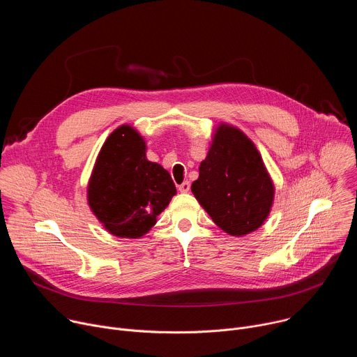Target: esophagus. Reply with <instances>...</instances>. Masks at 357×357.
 Listing matches in <instances>:
<instances>
[{"label":"esophagus","instance_id":"1","mask_svg":"<svg viewBox=\"0 0 357 357\" xmlns=\"http://www.w3.org/2000/svg\"><path fill=\"white\" fill-rule=\"evenodd\" d=\"M189 189H190V182H189V181H185L183 183H181V185L178 186V190L182 192V193L189 192Z\"/></svg>","mask_w":357,"mask_h":357}]
</instances>
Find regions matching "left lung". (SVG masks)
Segmentation results:
<instances>
[{"mask_svg": "<svg viewBox=\"0 0 357 357\" xmlns=\"http://www.w3.org/2000/svg\"><path fill=\"white\" fill-rule=\"evenodd\" d=\"M192 193L222 230L244 236L270 215L274 185L251 139L238 128L220 124Z\"/></svg>", "mask_w": 357, "mask_h": 357, "instance_id": "left-lung-1", "label": "left lung"}]
</instances>
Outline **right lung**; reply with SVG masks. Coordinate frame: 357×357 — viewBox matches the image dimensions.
<instances>
[{
	"instance_id": "add662e5",
	"label": "right lung",
	"mask_w": 357,
	"mask_h": 357,
	"mask_svg": "<svg viewBox=\"0 0 357 357\" xmlns=\"http://www.w3.org/2000/svg\"><path fill=\"white\" fill-rule=\"evenodd\" d=\"M176 193L171 175L145 157V141L131 127L114 130L101 146L89 186L90 209L117 237L137 238L157 223Z\"/></svg>"
}]
</instances>
